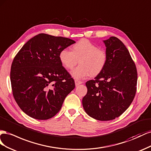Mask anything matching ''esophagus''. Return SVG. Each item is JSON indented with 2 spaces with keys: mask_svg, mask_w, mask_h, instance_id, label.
Masks as SVG:
<instances>
[{
  "mask_svg": "<svg viewBox=\"0 0 151 151\" xmlns=\"http://www.w3.org/2000/svg\"><path fill=\"white\" fill-rule=\"evenodd\" d=\"M75 85H76V86H78V85H79L82 83V82H81V81H79V80H75Z\"/></svg>",
  "mask_w": 151,
  "mask_h": 151,
  "instance_id": "1",
  "label": "esophagus"
}]
</instances>
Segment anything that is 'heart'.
<instances>
[{
    "instance_id": "1",
    "label": "heart",
    "mask_w": 151,
    "mask_h": 151,
    "mask_svg": "<svg viewBox=\"0 0 151 151\" xmlns=\"http://www.w3.org/2000/svg\"><path fill=\"white\" fill-rule=\"evenodd\" d=\"M71 50L64 49L59 52V59L63 67L71 70L77 63L80 65L71 72L76 79L87 78L90 74L98 75L104 68L107 59L104 50L87 39H81L72 46Z\"/></svg>"
}]
</instances>
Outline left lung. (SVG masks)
<instances>
[{
  "mask_svg": "<svg viewBox=\"0 0 151 151\" xmlns=\"http://www.w3.org/2000/svg\"><path fill=\"white\" fill-rule=\"evenodd\" d=\"M107 59L94 80L87 81V93L82 99L85 111L99 121L122 115L130 106L137 90V71L130 52L115 37L103 41Z\"/></svg>",
  "mask_w": 151,
  "mask_h": 151,
  "instance_id": "left-lung-1",
  "label": "left lung"
}]
</instances>
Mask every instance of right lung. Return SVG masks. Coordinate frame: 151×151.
I'll list each match as a JSON object with an SVG mask.
<instances>
[{"label": "right lung", "mask_w": 151, "mask_h": 151, "mask_svg": "<svg viewBox=\"0 0 151 151\" xmlns=\"http://www.w3.org/2000/svg\"><path fill=\"white\" fill-rule=\"evenodd\" d=\"M75 42L40 33L22 47L12 61L10 78L12 94L25 114L40 120L52 118L75 81L59 59V54Z\"/></svg>", "instance_id": "obj_1"}]
</instances>
